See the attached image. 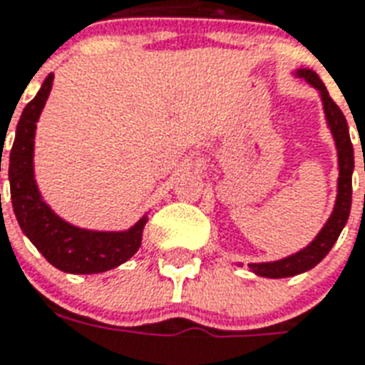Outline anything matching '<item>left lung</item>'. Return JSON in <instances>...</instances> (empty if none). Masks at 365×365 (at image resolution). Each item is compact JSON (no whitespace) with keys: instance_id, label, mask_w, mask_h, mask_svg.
Listing matches in <instances>:
<instances>
[{"instance_id":"left-lung-1","label":"left lung","mask_w":365,"mask_h":365,"mask_svg":"<svg viewBox=\"0 0 365 365\" xmlns=\"http://www.w3.org/2000/svg\"><path fill=\"white\" fill-rule=\"evenodd\" d=\"M297 76L303 77L307 83H311L312 87L318 88L322 94L324 111L328 117V125L331 128V134L335 138L337 153H339V193H337V202H335L334 214L324 225V229L318 233V237L312 240L305 250H301L295 255H289L286 259L272 261V263H252L250 269L255 274L267 278H284L294 277L299 272H305L318 265L320 261L328 255L335 240L339 239L341 231L345 227L349 214H351L352 205V170H354V151H352V142L349 136V126L343 111L339 106L335 104L331 96L328 94L320 77L311 70H299Z\"/></svg>"}]
</instances>
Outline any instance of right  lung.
Wrapping results in <instances>:
<instances>
[{"mask_svg":"<svg viewBox=\"0 0 365 365\" xmlns=\"http://www.w3.org/2000/svg\"><path fill=\"white\" fill-rule=\"evenodd\" d=\"M53 73L43 81L41 91L26 106L16 125L11 157H9V182L14 216L20 229L34 242L43 257L56 269L73 274L110 271L136 254L142 244V229L145 217L123 233H100L73 227L60 220L41 200L34 180V136L36 123L47 102Z\"/></svg>","mask_w":365,"mask_h":365,"instance_id":"1","label":"right lung"}]
</instances>
